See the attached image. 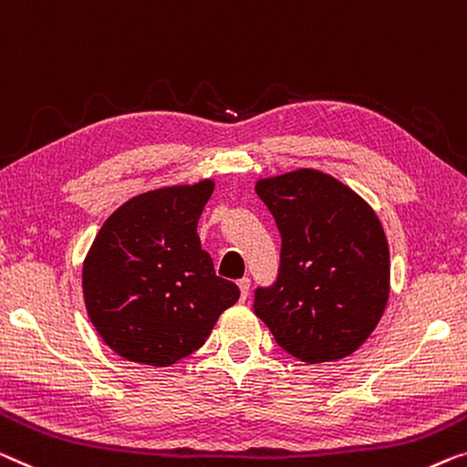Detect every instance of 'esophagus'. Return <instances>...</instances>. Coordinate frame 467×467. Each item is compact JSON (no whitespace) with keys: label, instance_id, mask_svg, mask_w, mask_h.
<instances>
[{"label":"esophagus","instance_id":"1","mask_svg":"<svg viewBox=\"0 0 467 467\" xmlns=\"http://www.w3.org/2000/svg\"><path fill=\"white\" fill-rule=\"evenodd\" d=\"M239 289H241V297L243 300H247V296H249V287H252V281H249L247 276H243V278H239Z\"/></svg>","mask_w":467,"mask_h":467}]
</instances>
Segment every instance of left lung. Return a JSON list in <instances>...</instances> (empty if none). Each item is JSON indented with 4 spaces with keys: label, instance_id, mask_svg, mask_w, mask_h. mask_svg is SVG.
I'll return each mask as SVG.
<instances>
[{
    "label": "left lung",
    "instance_id": "1",
    "mask_svg": "<svg viewBox=\"0 0 467 467\" xmlns=\"http://www.w3.org/2000/svg\"><path fill=\"white\" fill-rule=\"evenodd\" d=\"M255 192L281 233L273 287H257L254 312L291 357L329 363L367 342L389 296V249L378 213L329 173L262 178Z\"/></svg>",
    "mask_w": 467,
    "mask_h": 467
}]
</instances>
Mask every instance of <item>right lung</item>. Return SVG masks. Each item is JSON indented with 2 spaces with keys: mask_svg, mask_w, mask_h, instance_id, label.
Wrapping results in <instances>:
<instances>
[{
  "mask_svg": "<svg viewBox=\"0 0 467 467\" xmlns=\"http://www.w3.org/2000/svg\"><path fill=\"white\" fill-rule=\"evenodd\" d=\"M213 180L163 186L109 215L83 260V300L110 350L131 363L170 367L199 350L239 300L215 276L197 222Z\"/></svg>",
  "mask_w": 467,
  "mask_h": 467,
  "instance_id": "obj_1",
  "label": "right lung"
}]
</instances>
